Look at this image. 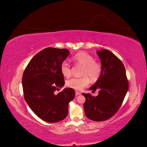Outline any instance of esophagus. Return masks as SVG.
Listing matches in <instances>:
<instances>
[{
  "instance_id": "34e87169",
  "label": "esophagus",
  "mask_w": 147,
  "mask_h": 147,
  "mask_svg": "<svg viewBox=\"0 0 147 147\" xmlns=\"http://www.w3.org/2000/svg\"><path fill=\"white\" fill-rule=\"evenodd\" d=\"M80 94H81L80 92H78V91H75V96H78V95H80Z\"/></svg>"
}]
</instances>
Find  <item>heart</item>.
<instances>
[{
	"label": "heart",
	"instance_id": "1",
	"mask_svg": "<svg viewBox=\"0 0 147 147\" xmlns=\"http://www.w3.org/2000/svg\"><path fill=\"white\" fill-rule=\"evenodd\" d=\"M72 60L75 63L83 66L82 75L83 77H74L66 82V85L69 88L76 90H80L86 86L90 83V78L92 82H96L101 76L102 68L100 64L95 62L94 58L85 52H80L72 57ZM61 72L63 76H70L71 70L70 65L67 62L64 61L60 66Z\"/></svg>",
	"mask_w": 147,
	"mask_h": 147
}]
</instances>
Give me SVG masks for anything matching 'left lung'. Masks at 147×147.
<instances>
[{"mask_svg":"<svg viewBox=\"0 0 147 147\" xmlns=\"http://www.w3.org/2000/svg\"><path fill=\"white\" fill-rule=\"evenodd\" d=\"M101 61V76L90 90H99V94L92 96L82 93L86 100L83 107L88 118L103 121L112 117L121 107L128 90L125 67L113 53L105 49L97 51Z\"/></svg>","mask_w":147,"mask_h":147,"instance_id":"1","label":"left lung"}]
</instances>
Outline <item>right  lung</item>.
Wrapping results in <instances>:
<instances>
[{
    "label": "right lung",
    "instance_id": "obj_1",
    "mask_svg": "<svg viewBox=\"0 0 147 147\" xmlns=\"http://www.w3.org/2000/svg\"><path fill=\"white\" fill-rule=\"evenodd\" d=\"M69 55L67 49L45 48L32 57L24 72V99L33 112L46 122L57 123L65 119L68 105L75 97L72 88H64L55 94L64 85L60 66Z\"/></svg>",
    "mask_w": 147,
    "mask_h": 147
}]
</instances>
